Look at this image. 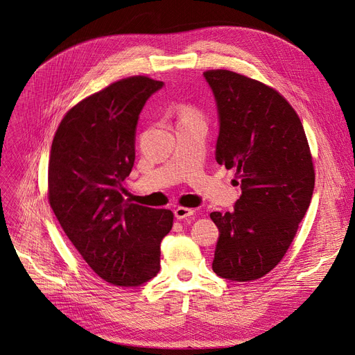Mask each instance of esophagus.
Returning <instances> with one entry per match:
<instances>
[{"instance_id":"34e87169","label":"esophagus","mask_w":355,"mask_h":355,"mask_svg":"<svg viewBox=\"0 0 355 355\" xmlns=\"http://www.w3.org/2000/svg\"><path fill=\"white\" fill-rule=\"evenodd\" d=\"M174 214H175V218H177L178 220H182V219H187V218H190V216H193V214H194V210H193V209H189V207L180 206V207H177V209L174 210Z\"/></svg>"}]
</instances>
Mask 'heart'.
I'll use <instances>...</instances> for the list:
<instances>
[{
  "label": "heart",
  "instance_id": "obj_1",
  "mask_svg": "<svg viewBox=\"0 0 355 355\" xmlns=\"http://www.w3.org/2000/svg\"><path fill=\"white\" fill-rule=\"evenodd\" d=\"M186 117H198V113L196 112L194 107L191 105H184L181 112H180V119H186Z\"/></svg>",
  "mask_w": 355,
  "mask_h": 355
}]
</instances>
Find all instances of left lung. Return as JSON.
<instances>
[{"label":"left lung","mask_w":355,"mask_h":355,"mask_svg":"<svg viewBox=\"0 0 355 355\" xmlns=\"http://www.w3.org/2000/svg\"><path fill=\"white\" fill-rule=\"evenodd\" d=\"M218 103L216 161L234 168V211H211L219 229L213 271L232 282L268 274L286 255L311 205L315 168L302 121L279 91L227 69L205 72Z\"/></svg>","instance_id":"left-lung-1"}]
</instances>
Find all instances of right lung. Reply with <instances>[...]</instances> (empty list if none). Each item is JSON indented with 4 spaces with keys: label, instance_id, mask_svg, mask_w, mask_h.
Instances as JSON below:
<instances>
[{
    "label": "right lung",
    "instance_id": "right-lung-1",
    "mask_svg": "<svg viewBox=\"0 0 355 355\" xmlns=\"http://www.w3.org/2000/svg\"><path fill=\"white\" fill-rule=\"evenodd\" d=\"M164 85L123 78L75 104L56 129L48 198L68 239L107 283L136 287L159 271L161 241L174 214L126 202L121 182L135 162V135L146 100Z\"/></svg>",
    "mask_w": 355,
    "mask_h": 355
}]
</instances>
